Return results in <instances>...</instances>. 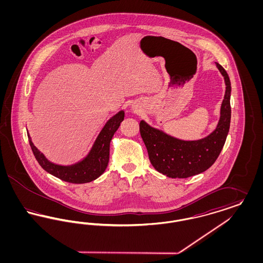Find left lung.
Returning <instances> with one entry per match:
<instances>
[{"label": "left lung", "instance_id": "left-lung-1", "mask_svg": "<svg viewBox=\"0 0 263 263\" xmlns=\"http://www.w3.org/2000/svg\"><path fill=\"white\" fill-rule=\"evenodd\" d=\"M225 80L226 91L220 119L215 130L199 140H181L146 121L140 122V133L146 145L152 165L159 173L172 178H186L207 171L225 145L231 123V82L225 69L216 63Z\"/></svg>", "mask_w": 263, "mask_h": 263}]
</instances>
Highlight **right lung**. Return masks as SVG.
<instances>
[{"label":"right lung","instance_id":"obj_1","mask_svg":"<svg viewBox=\"0 0 263 263\" xmlns=\"http://www.w3.org/2000/svg\"><path fill=\"white\" fill-rule=\"evenodd\" d=\"M123 119V110L113 115L101 129L88 155L83 160L69 165L57 164L47 160L46 157L34 146L28 133L27 136L33 155L44 171L70 183H87L100 177L106 170L109 162V147L111 139Z\"/></svg>","mask_w":263,"mask_h":263}]
</instances>
